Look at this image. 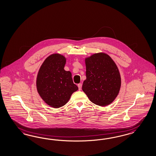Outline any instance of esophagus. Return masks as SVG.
I'll return each mask as SVG.
<instances>
[{
    "mask_svg": "<svg viewBox=\"0 0 156 156\" xmlns=\"http://www.w3.org/2000/svg\"><path fill=\"white\" fill-rule=\"evenodd\" d=\"M77 86H78V87H79V89L81 90V88H82V84H81V83H79V84L77 85Z\"/></svg>",
    "mask_w": 156,
    "mask_h": 156,
    "instance_id": "1",
    "label": "esophagus"
}]
</instances>
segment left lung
<instances>
[{"instance_id":"obj_1","label":"left lung","mask_w":156,"mask_h":156,"mask_svg":"<svg viewBox=\"0 0 156 156\" xmlns=\"http://www.w3.org/2000/svg\"><path fill=\"white\" fill-rule=\"evenodd\" d=\"M86 80L82 89L91 102L107 106L113 102L120 89L121 76L116 63L105 53L85 58Z\"/></svg>"}]
</instances>
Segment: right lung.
I'll return each instance as SVG.
<instances>
[{
    "mask_svg": "<svg viewBox=\"0 0 156 156\" xmlns=\"http://www.w3.org/2000/svg\"><path fill=\"white\" fill-rule=\"evenodd\" d=\"M66 58L60 54L51 55L41 66L36 78V88L40 97L50 107L66 105L72 94L78 90L72 73L64 68Z\"/></svg>",
    "mask_w": 156,
    "mask_h": 156,
    "instance_id": "right-lung-1",
    "label": "right lung"
}]
</instances>
